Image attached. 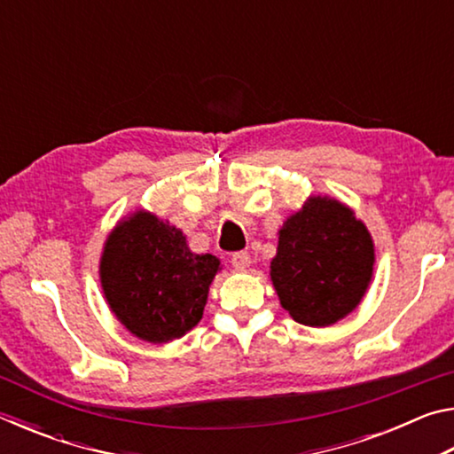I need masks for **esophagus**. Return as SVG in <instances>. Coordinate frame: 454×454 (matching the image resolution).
<instances>
[{"label": "esophagus", "instance_id": "esophagus-1", "mask_svg": "<svg viewBox=\"0 0 454 454\" xmlns=\"http://www.w3.org/2000/svg\"><path fill=\"white\" fill-rule=\"evenodd\" d=\"M230 262H232L236 270H246V268H250L252 258L248 252H234L232 258H230Z\"/></svg>", "mask_w": 454, "mask_h": 454}]
</instances>
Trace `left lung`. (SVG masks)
<instances>
[{"label": "left lung", "instance_id": "obj_1", "mask_svg": "<svg viewBox=\"0 0 454 454\" xmlns=\"http://www.w3.org/2000/svg\"><path fill=\"white\" fill-rule=\"evenodd\" d=\"M374 242L350 206L310 196L278 230L270 280L284 310L304 326H330L356 309L371 286Z\"/></svg>", "mask_w": 454, "mask_h": 454}]
</instances>
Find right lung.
I'll return each instance as SVG.
<instances>
[{"label":"right lung","mask_w":454,"mask_h":454,"mask_svg":"<svg viewBox=\"0 0 454 454\" xmlns=\"http://www.w3.org/2000/svg\"><path fill=\"white\" fill-rule=\"evenodd\" d=\"M220 270L216 256L192 252L180 228L142 208L114 226L99 256L114 317L152 344L172 342L198 325Z\"/></svg>","instance_id":"right-lung-1"}]
</instances>
